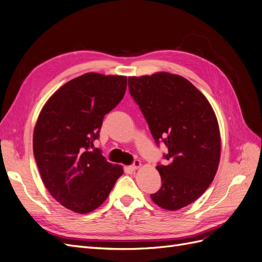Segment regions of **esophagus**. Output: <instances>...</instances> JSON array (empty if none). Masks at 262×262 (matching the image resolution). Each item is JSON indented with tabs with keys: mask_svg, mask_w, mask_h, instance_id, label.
Here are the masks:
<instances>
[{
	"mask_svg": "<svg viewBox=\"0 0 262 262\" xmlns=\"http://www.w3.org/2000/svg\"><path fill=\"white\" fill-rule=\"evenodd\" d=\"M141 166H142V163H141L140 161H134L133 165L130 166V168H131V169H138V168L141 167Z\"/></svg>",
	"mask_w": 262,
	"mask_h": 262,
	"instance_id": "obj_1",
	"label": "esophagus"
}]
</instances>
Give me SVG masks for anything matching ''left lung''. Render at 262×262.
<instances>
[{
	"mask_svg": "<svg viewBox=\"0 0 262 262\" xmlns=\"http://www.w3.org/2000/svg\"><path fill=\"white\" fill-rule=\"evenodd\" d=\"M129 90L150 133L168 148L157 165L162 187L150 198L158 207L177 211L200 198L219 168L221 134L207 97L187 78L167 72L129 76Z\"/></svg>",
	"mask_w": 262,
	"mask_h": 262,
	"instance_id": "1",
	"label": "left lung"
}]
</instances>
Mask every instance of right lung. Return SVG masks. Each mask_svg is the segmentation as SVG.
<instances>
[{"instance_id": "1", "label": "right lung", "mask_w": 262, "mask_h": 262, "mask_svg": "<svg viewBox=\"0 0 262 262\" xmlns=\"http://www.w3.org/2000/svg\"><path fill=\"white\" fill-rule=\"evenodd\" d=\"M126 76L86 73L52 94L34 129V155L49 193L63 207L85 214L105 202L121 165L91 150L99 138L102 120L120 102Z\"/></svg>"}]
</instances>
